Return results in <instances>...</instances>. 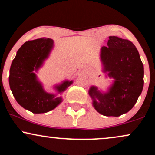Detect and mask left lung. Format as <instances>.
I'll use <instances>...</instances> for the list:
<instances>
[{
	"mask_svg": "<svg viewBox=\"0 0 155 155\" xmlns=\"http://www.w3.org/2000/svg\"><path fill=\"white\" fill-rule=\"evenodd\" d=\"M102 72L113 79L107 92L91 86L92 105L105 116L118 117L131 110L142 92L143 66L139 52L131 41L110 36L107 46L100 50Z\"/></svg>",
	"mask_w": 155,
	"mask_h": 155,
	"instance_id": "8db88e82",
	"label": "left lung"
}]
</instances>
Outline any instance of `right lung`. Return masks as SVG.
Here are the masks:
<instances>
[{
  "instance_id": "obj_1",
  "label": "right lung",
  "mask_w": 155,
  "mask_h": 155,
  "mask_svg": "<svg viewBox=\"0 0 155 155\" xmlns=\"http://www.w3.org/2000/svg\"><path fill=\"white\" fill-rule=\"evenodd\" d=\"M54 47L52 39L28 41L18 50L10 68L9 86L16 102L33 113H45L55 109L63 101L61 96L73 81L65 80L53 87L55 93L47 92L35 74L43 66Z\"/></svg>"
}]
</instances>
